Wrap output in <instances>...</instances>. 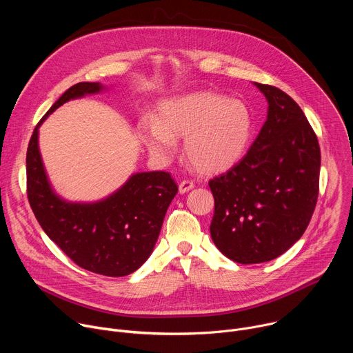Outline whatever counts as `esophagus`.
Segmentation results:
<instances>
[{"label":"esophagus","instance_id":"esophagus-1","mask_svg":"<svg viewBox=\"0 0 353 353\" xmlns=\"http://www.w3.org/2000/svg\"><path fill=\"white\" fill-rule=\"evenodd\" d=\"M192 187H194V181L185 179V180H181V181H180V184H179V191H180V192H187V191H190Z\"/></svg>","mask_w":353,"mask_h":353}]
</instances>
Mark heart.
I'll return each mask as SVG.
<instances>
[{"label": "heart", "mask_w": 353, "mask_h": 353, "mask_svg": "<svg viewBox=\"0 0 353 353\" xmlns=\"http://www.w3.org/2000/svg\"><path fill=\"white\" fill-rule=\"evenodd\" d=\"M253 114L240 99L215 92H195L166 100L159 120L146 117L141 137L152 154L169 158L177 138H184L190 163L203 173H218L236 165L253 135Z\"/></svg>", "instance_id": "obj_1"}]
</instances>
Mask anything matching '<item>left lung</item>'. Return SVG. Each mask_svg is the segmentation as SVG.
Wrapping results in <instances>:
<instances>
[{"instance_id":"8db88e82","label":"left lung","mask_w":353,"mask_h":353,"mask_svg":"<svg viewBox=\"0 0 353 353\" xmlns=\"http://www.w3.org/2000/svg\"><path fill=\"white\" fill-rule=\"evenodd\" d=\"M256 86L268 116L248 152L210 180L215 199L211 236L239 264L271 261L305 233L319 198L320 145L303 110L283 90Z\"/></svg>"}]
</instances>
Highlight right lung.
<instances>
[{
    "label": "right lung",
    "mask_w": 353,
    "mask_h": 353,
    "mask_svg": "<svg viewBox=\"0 0 353 353\" xmlns=\"http://www.w3.org/2000/svg\"><path fill=\"white\" fill-rule=\"evenodd\" d=\"M100 89L92 82L71 86L37 123L26 152V191L41 229L70 260L86 271L116 278L130 275L148 260L179 188L168 172L137 173L96 204L65 203L50 188L37 146L39 125L70 99Z\"/></svg>",
    "instance_id": "obj_1"
}]
</instances>
